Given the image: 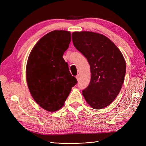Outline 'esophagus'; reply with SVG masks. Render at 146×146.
<instances>
[{"instance_id":"esophagus-1","label":"esophagus","mask_w":146,"mask_h":146,"mask_svg":"<svg viewBox=\"0 0 146 146\" xmlns=\"http://www.w3.org/2000/svg\"><path fill=\"white\" fill-rule=\"evenodd\" d=\"M76 78H77V81H78L79 80V79H80V76H79V75L78 74L77 76H76Z\"/></svg>"}]
</instances>
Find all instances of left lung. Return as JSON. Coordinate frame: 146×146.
<instances>
[{"label": "left lung", "instance_id": "1", "mask_svg": "<svg viewBox=\"0 0 146 146\" xmlns=\"http://www.w3.org/2000/svg\"><path fill=\"white\" fill-rule=\"evenodd\" d=\"M74 46L90 65L91 78L82 91L86 102L96 110L108 107L120 92L126 71L125 60L118 47L104 35L92 32H74Z\"/></svg>", "mask_w": 146, "mask_h": 146}]
</instances>
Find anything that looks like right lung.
<instances>
[{
	"label": "right lung",
	"instance_id": "right-lung-1",
	"mask_svg": "<svg viewBox=\"0 0 146 146\" xmlns=\"http://www.w3.org/2000/svg\"><path fill=\"white\" fill-rule=\"evenodd\" d=\"M70 41L69 31H52L39 39L29 56L25 72L31 96L49 112L63 107L77 83L63 58Z\"/></svg>",
	"mask_w": 146,
	"mask_h": 146
}]
</instances>
